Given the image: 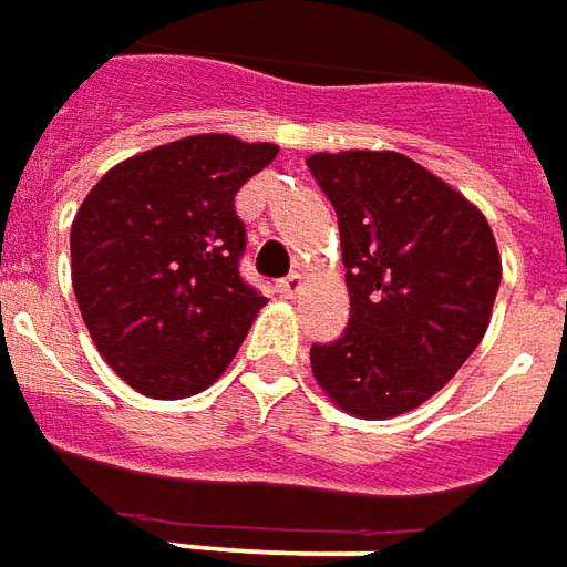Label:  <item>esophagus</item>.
Here are the masks:
<instances>
[{
  "mask_svg": "<svg viewBox=\"0 0 567 567\" xmlns=\"http://www.w3.org/2000/svg\"><path fill=\"white\" fill-rule=\"evenodd\" d=\"M305 287V277L302 275H290V277H284L280 284H277V292L284 296V299H296L299 292H302Z\"/></svg>",
  "mask_w": 567,
  "mask_h": 567,
  "instance_id": "34e87169",
  "label": "esophagus"
}]
</instances>
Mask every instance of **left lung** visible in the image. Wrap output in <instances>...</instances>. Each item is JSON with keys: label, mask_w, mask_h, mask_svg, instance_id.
<instances>
[{"label": "left lung", "mask_w": 567, "mask_h": 567, "mask_svg": "<svg viewBox=\"0 0 567 567\" xmlns=\"http://www.w3.org/2000/svg\"><path fill=\"white\" fill-rule=\"evenodd\" d=\"M339 213L351 323L311 348L329 403L354 419L405 415L443 391L483 341L501 252L483 210L391 148L315 152Z\"/></svg>", "instance_id": "8db88e82"}]
</instances>
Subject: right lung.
I'll return each mask as SVG.
<instances>
[{"mask_svg":"<svg viewBox=\"0 0 567 567\" xmlns=\"http://www.w3.org/2000/svg\"><path fill=\"white\" fill-rule=\"evenodd\" d=\"M275 143L195 134L118 162L72 219V290L106 367L136 393L183 400L228 369L265 296L240 280L238 188Z\"/></svg>","mask_w":567,"mask_h":567,"instance_id":"obj_1","label":"right lung"}]
</instances>
